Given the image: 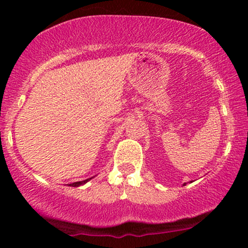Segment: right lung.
I'll use <instances>...</instances> for the list:
<instances>
[{"label":"right lung","mask_w":248,"mask_h":248,"mask_svg":"<svg viewBox=\"0 0 248 248\" xmlns=\"http://www.w3.org/2000/svg\"><path fill=\"white\" fill-rule=\"evenodd\" d=\"M90 179H87V180H84V181H78V182H73V184H69V186H73V187H78V186H80V185H82V184H85V182H87L89 181Z\"/></svg>","instance_id":"obj_1"}]
</instances>
